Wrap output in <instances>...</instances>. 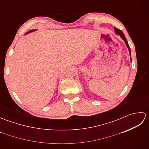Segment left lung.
Wrapping results in <instances>:
<instances>
[{"label":"left lung","instance_id":"8db88e82","mask_svg":"<svg viewBox=\"0 0 149 149\" xmlns=\"http://www.w3.org/2000/svg\"><path fill=\"white\" fill-rule=\"evenodd\" d=\"M114 29H115V33H116V34H118V35H120V36L123 39V40L124 41V42H125V44H126V45H127V48H128V49H129V54H130V56H131V49H130V47H129V46L128 42H127V40H126V38H125V37L124 34L123 33V32H122V31L121 30H120V29H117V28H116V27L114 28ZM130 58H131V57H130Z\"/></svg>","mask_w":149,"mask_h":149}]
</instances>
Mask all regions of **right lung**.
Returning <instances> with one entry per match:
<instances>
[{
    "mask_svg": "<svg viewBox=\"0 0 149 149\" xmlns=\"http://www.w3.org/2000/svg\"><path fill=\"white\" fill-rule=\"evenodd\" d=\"M36 31V29H34V30H31V31H29V32H28V33H26V34H29V33H31V32H33V31Z\"/></svg>",
    "mask_w": 149,
    "mask_h": 149,
    "instance_id": "right-lung-1",
    "label": "right lung"
}]
</instances>
